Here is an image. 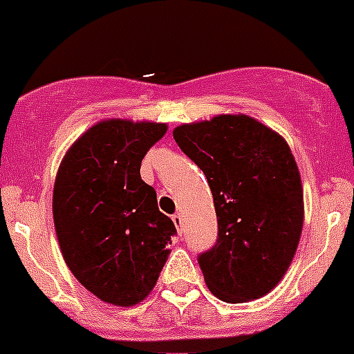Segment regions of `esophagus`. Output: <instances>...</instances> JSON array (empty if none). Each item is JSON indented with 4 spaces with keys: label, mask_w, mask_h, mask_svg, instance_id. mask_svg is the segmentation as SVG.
<instances>
[{
    "label": "esophagus",
    "mask_w": 354,
    "mask_h": 354,
    "mask_svg": "<svg viewBox=\"0 0 354 354\" xmlns=\"http://www.w3.org/2000/svg\"><path fill=\"white\" fill-rule=\"evenodd\" d=\"M171 219H174L177 230H179V232H183V216H180V212L174 214V216H171Z\"/></svg>",
    "instance_id": "34e87169"
}]
</instances>
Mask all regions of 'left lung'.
Wrapping results in <instances>:
<instances>
[{
    "mask_svg": "<svg viewBox=\"0 0 354 354\" xmlns=\"http://www.w3.org/2000/svg\"><path fill=\"white\" fill-rule=\"evenodd\" d=\"M174 138L214 196L217 241L198 256L207 286L230 304L263 297L286 274L302 233V183L290 147L248 115L183 124Z\"/></svg>",
    "mask_w": 354,
    "mask_h": 354,
    "instance_id": "obj_1",
    "label": "left lung"
}]
</instances>
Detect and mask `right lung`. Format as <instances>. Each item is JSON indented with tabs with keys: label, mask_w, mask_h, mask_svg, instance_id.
Instances as JSON below:
<instances>
[{
	"label": "right lung",
	"mask_w": 354,
	"mask_h": 354,
	"mask_svg": "<svg viewBox=\"0 0 354 354\" xmlns=\"http://www.w3.org/2000/svg\"><path fill=\"white\" fill-rule=\"evenodd\" d=\"M167 124L110 119L87 129L57 170L52 214L71 274L100 300L142 302L160 277L177 233L140 177Z\"/></svg>",
	"instance_id": "right-lung-1"
}]
</instances>
